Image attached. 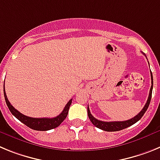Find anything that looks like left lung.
Wrapping results in <instances>:
<instances>
[{
	"instance_id": "left-lung-1",
	"label": "left lung",
	"mask_w": 160,
	"mask_h": 160,
	"mask_svg": "<svg viewBox=\"0 0 160 160\" xmlns=\"http://www.w3.org/2000/svg\"><path fill=\"white\" fill-rule=\"evenodd\" d=\"M151 78H152V87L150 89V93L149 96H148V99L147 101L146 104L144 106V107L142 108V111L138 113L137 115H135L134 118H131L129 120H127V121H117V122H103V121H100V120H98L97 118H94L92 114H90V109L89 107H87V113H88V117L90 118V122H92L96 128H99V129L102 130V131H121L122 129H125V128H128V127H131V125L135 124V122H137L138 120L140 119L143 114H145V112L148 110V107H149L150 102L152 99V89H153V76H152V73H151Z\"/></svg>"
}]
</instances>
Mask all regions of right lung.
I'll return each mask as SVG.
<instances>
[{
  "label": "right lung",
  "instance_id": "right-lung-1",
  "mask_svg": "<svg viewBox=\"0 0 160 160\" xmlns=\"http://www.w3.org/2000/svg\"><path fill=\"white\" fill-rule=\"evenodd\" d=\"M4 95H5V102H6L7 106H8V109H9L10 112L12 113V114H13L14 116L16 117L19 121H21L22 123L29 127L31 129L36 130V131H49V130L58 128L67 116L69 108H70L72 102V99H70L67 102L66 107H64L62 112L59 115H58L57 117H54V118H31V117L25 116L22 113H20L19 111H17L16 109L11 105L9 101L7 98L6 94H5V85H4Z\"/></svg>",
  "mask_w": 160,
  "mask_h": 160
}]
</instances>
